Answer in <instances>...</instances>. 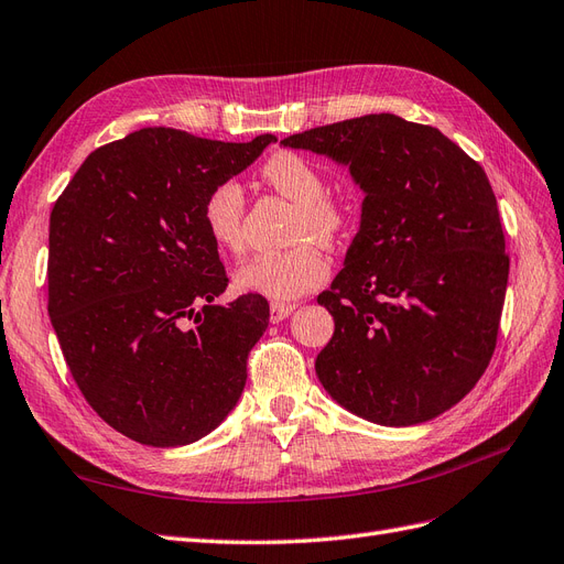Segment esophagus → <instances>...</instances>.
Here are the masks:
<instances>
[{
	"mask_svg": "<svg viewBox=\"0 0 564 564\" xmlns=\"http://www.w3.org/2000/svg\"><path fill=\"white\" fill-rule=\"evenodd\" d=\"M293 310H295V304H291V302H271V307H269V318L273 321V324H279V321H283V318H288L293 314Z\"/></svg>",
	"mask_w": 564,
	"mask_h": 564,
	"instance_id": "esophagus-1",
	"label": "esophagus"
}]
</instances>
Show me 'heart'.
<instances>
[{
    "instance_id": "obj_1",
    "label": "heart",
    "mask_w": 564,
    "mask_h": 564,
    "mask_svg": "<svg viewBox=\"0 0 564 564\" xmlns=\"http://www.w3.org/2000/svg\"><path fill=\"white\" fill-rule=\"evenodd\" d=\"M264 182L297 205L293 238L297 246L264 252L236 271L238 288L271 300H293L328 279V260L318 240L335 246L349 227L347 205L328 193V182L312 160L293 151L273 153L262 165ZM246 193L236 180L219 182L203 203V224L213 243L224 252L246 248ZM317 240L314 241L313 238Z\"/></svg>"
}]
</instances>
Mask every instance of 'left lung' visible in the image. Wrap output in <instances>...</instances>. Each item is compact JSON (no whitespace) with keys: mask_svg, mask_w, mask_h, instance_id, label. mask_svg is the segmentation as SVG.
<instances>
[{"mask_svg":"<svg viewBox=\"0 0 564 564\" xmlns=\"http://www.w3.org/2000/svg\"><path fill=\"white\" fill-rule=\"evenodd\" d=\"M326 153L364 188L361 229L318 304L333 314L316 376L378 425H415L468 394L498 340L510 257L485 170L392 112L281 141Z\"/></svg>","mask_w":564,"mask_h":564,"instance_id":"1","label":"left lung"}]
</instances>
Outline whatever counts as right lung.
Instances as JSON below:
<instances>
[{"label":"right lung","instance_id":"obj_1","mask_svg":"<svg viewBox=\"0 0 564 564\" xmlns=\"http://www.w3.org/2000/svg\"><path fill=\"white\" fill-rule=\"evenodd\" d=\"M271 141L147 127L89 153L54 203L46 310L79 392L124 437L196 442L246 388L269 304H215L229 279L203 203Z\"/></svg>","mask_w":564,"mask_h":564}]
</instances>
